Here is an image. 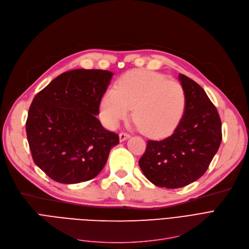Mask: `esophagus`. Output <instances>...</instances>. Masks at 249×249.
Segmentation results:
<instances>
[{
  "instance_id": "1",
  "label": "esophagus",
  "mask_w": 249,
  "mask_h": 249,
  "mask_svg": "<svg viewBox=\"0 0 249 249\" xmlns=\"http://www.w3.org/2000/svg\"><path fill=\"white\" fill-rule=\"evenodd\" d=\"M129 137H130V134H129V133H126V132H121V133L119 134V139H120L121 142L124 141V140H126V139H128Z\"/></svg>"
}]
</instances>
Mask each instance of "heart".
<instances>
[{"label": "heart", "instance_id": "heart-1", "mask_svg": "<svg viewBox=\"0 0 249 249\" xmlns=\"http://www.w3.org/2000/svg\"><path fill=\"white\" fill-rule=\"evenodd\" d=\"M186 93L180 84L155 71L136 70L125 73L117 89L104 94L101 117L110 128L126 119L131 108L142 132L153 138L172 134L185 114Z\"/></svg>", "mask_w": 249, "mask_h": 249}]
</instances>
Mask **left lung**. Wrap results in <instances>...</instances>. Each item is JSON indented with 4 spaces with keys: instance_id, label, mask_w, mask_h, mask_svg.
Returning <instances> with one entry per match:
<instances>
[{
    "instance_id": "obj_1",
    "label": "left lung",
    "mask_w": 249,
    "mask_h": 249,
    "mask_svg": "<svg viewBox=\"0 0 249 249\" xmlns=\"http://www.w3.org/2000/svg\"><path fill=\"white\" fill-rule=\"evenodd\" d=\"M178 80L186 93V110L174 133L148 140L139 166L153 185L178 189L200 178L222 141V124L214 104L201 86L185 74Z\"/></svg>"
}]
</instances>
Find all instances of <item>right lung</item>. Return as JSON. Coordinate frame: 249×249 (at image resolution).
Returning a JSON list of instances; mask_svg holds the SVG:
<instances>
[{
    "label": "right lung",
    "instance_id": "1",
    "mask_svg": "<svg viewBox=\"0 0 249 249\" xmlns=\"http://www.w3.org/2000/svg\"><path fill=\"white\" fill-rule=\"evenodd\" d=\"M112 76L102 70L70 71L34 97L26 133L34 162L50 178L69 185L94 178L119 143L96 117Z\"/></svg>",
    "mask_w": 249,
    "mask_h": 249
}]
</instances>
